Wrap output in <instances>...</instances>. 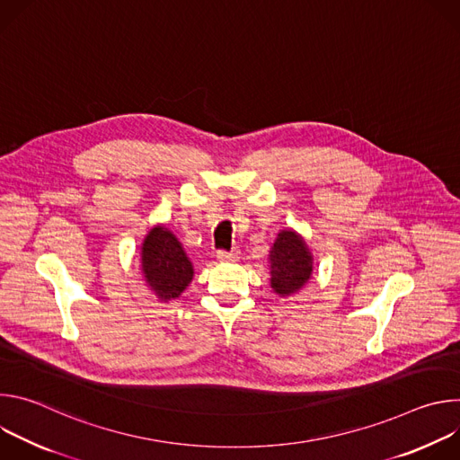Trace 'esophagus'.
Masks as SVG:
<instances>
[{
    "instance_id": "esophagus-1",
    "label": "esophagus",
    "mask_w": 460,
    "mask_h": 460,
    "mask_svg": "<svg viewBox=\"0 0 460 460\" xmlns=\"http://www.w3.org/2000/svg\"><path fill=\"white\" fill-rule=\"evenodd\" d=\"M218 261H236L240 258V252L236 249H231V251H220L217 254Z\"/></svg>"
}]
</instances>
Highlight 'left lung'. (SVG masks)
Here are the masks:
<instances>
[{
    "label": "left lung",
    "mask_w": 460,
    "mask_h": 460,
    "mask_svg": "<svg viewBox=\"0 0 460 460\" xmlns=\"http://www.w3.org/2000/svg\"><path fill=\"white\" fill-rule=\"evenodd\" d=\"M271 289L286 298L296 295L313 275V254L304 236L295 229H282L268 254Z\"/></svg>",
    "instance_id": "8db88e82"
}]
</instances>
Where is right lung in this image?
Segmentation results:
<instances>
[{
  "instance_id": "right-lung-1",
  "label": "right lung",
  "mask_w": 460,
  "mask_h": 460,
  "mask_svg": "<svg viewBox=\"0 0 460 460\" xmlns=\"http://www.w3.org/2000/svg\"><path fill=\"white\" fill-rule=\"evenodd\" d=\"M140 266L146 286L160 302L178 298L194 277L181 242L164 224L155 226L142 242Z\"/></svg>"
}]
</instances>
